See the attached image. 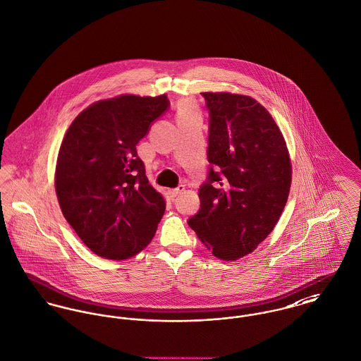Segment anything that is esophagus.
<instances>
[{"instance_id": "esophagus-1", "label": "esophagus", "mask_w": 361, "mask_h": 361, "mask_svg": "<svg viewBox=\"0 0 361 361\" xmlns=\"http://www.w3.org/2000/svg\"><path fill=\"white\" fill-rule=\"evenodd\" d=\"M183 191H184V185H178L177 188L170 190V195H171V197H176V196H178V195L181 194Z\"/></svg>"}]
</instances>
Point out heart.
Wrapping results in <instances>:
<instances>
[{
    "mask_svg": "<svg viewBox=\"0 0 361 361\" xmlns=\"http://www.w3.org/2000/svg\"><path fill=\"white\" fill-rule=\"evenodd\" d=\"M192 110H191V107L188 106V104H183L181 107H180V111H178V116H181V115H187V114H191Z\"/></svg>",
    "mask_w": 361,
    "mask_h": 361,
    "instance_id": "heart-1",
    "label": "heart"
}]
</instances>
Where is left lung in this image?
Here are the masks:
<instances>
[{
	"instance_id": "left-lung-1",
	"label": "left lung",
	"mask_w": 361,
	"mask_h": 361,
	"mask_svg": "<svg viewBox=\"0 0 361 361\" xmlns=\"http://www.w3.org/2000/svg\"><path fill=\"white\" fill-rule=\"evenodd\" d=\"M209 111L210 169L188 220L221 259H238L265 240L286 206L291 164L271 114L249 96L202 93Z\"/></svg>"
}]
</instances>
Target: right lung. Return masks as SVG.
Wrapping results in <instances>:
<instances>
[{
  "label": "right lung",
  "instance_id": "1",
  "mask_svg": "<svg viewBox=\"0 0 361 361\" xmlns=\"http://www.w3.org/2000/svg\"><path fill=\"white\" fill-rule=\"evenodd\" d=\"M169 106L165 94L102 100L83 110L63 139L57 200L64 219L100 257L130 258L157 232L165 200L149 185L136 145Z\"/></svg>",
  "mask_w": 361,
  "mask_h": 361
}]
</instances>
